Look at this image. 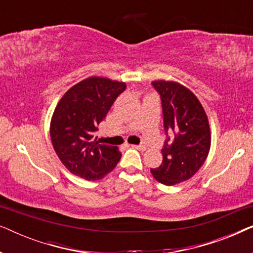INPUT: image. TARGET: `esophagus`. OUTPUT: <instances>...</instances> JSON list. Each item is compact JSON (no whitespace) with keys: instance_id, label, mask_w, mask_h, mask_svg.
<instances>
[{"instance_id":"34e87169","label":"esophagus","mask_w":253,"mask_h":253,"mask_svg":"<svg viewBox=\"0 0 253 253\" xmlns=\"http://www.w3.org/2000/svg\"><path fill=\"white\" fill-rule=\"evenodd\" d=\"M131 147L136 148V150H139V151H145V150H146V147H145L144 145H131Z\"/></svg>"}]
</instances>
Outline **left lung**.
<instances>
[{"mask_svg": "<svg viewBox=\"0 0 253 253\" xmlns=\"http://www.w3.org/2000/svg\"><path fill=\"white\" fill-rule=\"evenodd\" d=\"M152 85L160 94L167 138L161 150L162 164L151 172L162 184L175 185L191 178L205 162L211 147L209 120L202 103L185 86L166 81Z\"/></svg>", "mask_w": 253, "mask_h": 253, "instance_id": "8db88e82", "label": "left lung"}]
</instances>
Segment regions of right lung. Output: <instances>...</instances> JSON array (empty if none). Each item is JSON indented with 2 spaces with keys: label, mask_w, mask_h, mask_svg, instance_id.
Wrapping results in <instances>:
<instances>
[{
  "label": "right lung",
  "mask_w": 253,
  "mask_h": 253,
  "mask_svg": "<svg viewBox=\"0 0 253 253\" xmlns=\"http://www.w3.org/2000/svg\"><path fill=\"white\" fill-rule=\"evenodd\" d=\"M126 83L89 77L69 89L54 110L50 122L51 144L62 164L86 181L102 178L116 167L121 152L93 139L98 126Z\"/></svg>",
  "instance_id": "add662e5"
}]
</instances>
